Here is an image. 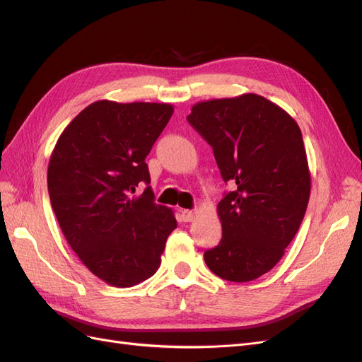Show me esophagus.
Masks as SVG:
<instances>
[{
  "label": "esophagus",
  "instance_id": "esophagus-1",
  "mask_svg": "<svg viewBox=\"0 0 362 362\" xmlns=\"http://www.w3.org/2000/svg\"><path fill=\"white\" fill-rule=\"evenodd\" d=\"M196 216H198V213L193 211V210H184L182 211V221L184 222H193Z\"/></svg>",
  "mask_w": 362,
  "mask_h": 362
}]
</instances>
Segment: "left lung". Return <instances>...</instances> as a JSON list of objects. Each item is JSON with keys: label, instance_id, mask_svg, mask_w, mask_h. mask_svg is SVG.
Returning a JSON list of instances; mask_svg holds the SVG:
<instances>
[{"label": "left lung", "instance_id": "8db88e82", "mask_svg": "<svg viewBox=\"0 0 362 362\" xmlns=\"http://www.w3.org/2000/svg\"><path fill=\"white\" fill-rule=\"evenodd\" d=\"M190 125L213 146L223 181L222 240L204 254L214 275L249 282L278 264L303 221L311 173L296 120L257 93L196 103Z\"/></svg>", "mask_w": 362, "mask_h": 362}]
</instances>
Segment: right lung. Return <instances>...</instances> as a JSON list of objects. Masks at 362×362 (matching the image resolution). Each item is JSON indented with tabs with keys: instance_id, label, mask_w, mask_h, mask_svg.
<instances>
[{
	"instance_id": "obj_1",
	"label": "right lung",
	"mask_w": 362,
	"mask_h": 362,
	"mask_svg": "<svg viewBox=\"0 0 362 362\" xmlns=\"http://www.w3.org/2000/svg\"><path fill=\"white\" fill-rule=\"evenodd\" d=\"M173 105L115 103L87 105L63 129L48 164V192L62 233L95 276L125 288L158 270L170 208L154 202L145 163Z\"/></svg>"
}]
</instances>
